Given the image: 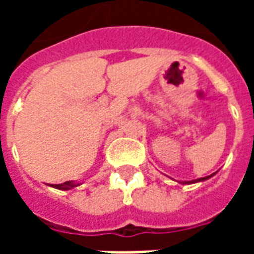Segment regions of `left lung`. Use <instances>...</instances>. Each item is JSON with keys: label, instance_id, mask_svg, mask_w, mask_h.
I'll return each mask as SVG.
<instances>
[{"label": "left lung", "instance_id": "left-lung-1", "mask_svg": "<svg viewBox=\"0 0 254 254\" xmlns=\"http://www.w3.org/2000/svg\"><path fill=\"white\" fill-rule=\"evenodd\" d=\"M213 174H211V176H208V177H202V178H198V180H193V181H185V182H182V184H196V182H201V181H205V180H208V178H211Z\"/></svg>", "mask_w": 254, "mask_h": 254}]
</instances>
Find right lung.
Listing matches in <instances>:
<instances>
[{
  "instance_id": "obj_1",
  "label": "right lung",
  "mask_w": 254,
  "mask_h": 254,
  "mask_svg": "<svg viewBox=\"0 0 254 254\" xmlns=\"http://www.w3.org/2000/svg\"><path fill=\"white\" fill-rule=\"evenodd\" d=\"M80 184H76L74 181H66L64 182V184H58V185H52L53 188H56V189H60V190H69V189H73V188L78 187Z\"/></svg>"
}]
</instances>
